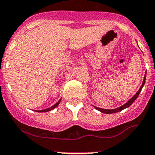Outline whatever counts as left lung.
<instances>
[{"mask_svg":"<svg viewBox=\"0 0 155 155\" xmlns=\"http://www.w3.org/2000/svg\"><path fill=\"white\" fill-rule=\"evenodd\" d=\"M145 80H146V75L144 76V78H143V83L142 85H141L140 88L139 89V91H137V94L134 95L133 97L131 98V99H130V100L128 101L127 102H126L125 104H123V105L120 106V107H117V108H114V109H104V108H101V107H95V106H94V108L97 110H98L99 111H101V112L102 113H104V114H112V113H116V112H118V111H122V110L125 109V108H126V107H130V105H131L132 104L134 103V101H136V99L137 98V97L139 96L140 93L141 92V90H142L143 87L144 86V83H145Z\"/></svg>","mask_w":155,"mask_h":155,"instance_id":"obj_1","label":"left lung"}]
</instances>
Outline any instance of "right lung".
I'll return each mask as SVG.
<instances>
[{
  "label": "right lung",
  "instance_id": "1",
  "mask_svg": "<svg viewBox=\"0 0 155 155\" xmlns=\"http://www.w3.org/2000/svg\"><path fill=\"white\" fill-rule=\"evenodd\" d=\"M61 98L57 102V103L55 104H54V105L51 106V107H48V108H46V109H44V110H39V111H37V112H48V111H51V110L54 109L55 107L58 106V104H60V102H61Z\"/></svg>",
  "mask_w": 155,
  "mask_h": 155
}]
</instances>
